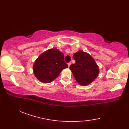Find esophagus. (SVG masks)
<instances>
[{"label":"esophagus","instance_id":"1","mask_svg":"<svg viewBox=\"0 0 129 129\" xmlns=\"http://www.w3.org/2000/svg\"><path fill=\"white\" fill-rule=\"evenodd\" d=\"M70 65H71V62H68V67H70Z\"/></svg>","mask_w":129,"mask_h":129}]
</instances>
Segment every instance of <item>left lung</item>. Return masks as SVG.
<instances>
[{
    "instance_id": "8db88e82",
    "label": "left lung",
    "mask_w": 129,
    "mask_h": 129,
    "mask_svg": "<svg viewBox=\"0 0 129 129\" xmlns=\"http://www.w3.org/2000/svg\"><path fill=\"white\" fill-rule=\"evenodd\" d=\"M75 64L70 66V69L78 83L85 86L91 83L99 73V69L93 57L82 50L74 54Z\"/></svg>"
}]
</instances>
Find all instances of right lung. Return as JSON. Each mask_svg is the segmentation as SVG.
I'll use <instances>...</instances> for the list:
<instances>
[{
	"instance_id": "right-lung-1",
	"label": "right lung",
	"mask_w": 129,
	"mask_h": 129,
	"mask_svg": "<svg viewBox=\"0 0 129 129\" xmlns=\"http://www.w3.org/2000/svg\"><path fill=\"white\" fill-rule=\"evenodd\" d=\"M68 67L64 54L56 48L41 54L33 65L34 74L38 80L44 83L53 81L62 69Z\"/></svg>"
}]
</instances>
